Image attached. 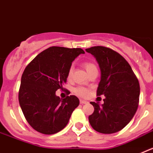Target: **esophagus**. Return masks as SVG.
<instances>
[{
  "mask_svg": "<svg viewBox=\"0 0 153 153\" xmlns=\"http://www.w3.org/2000/svg\"><path fill=\"white\" fill-rule=\"evenodd\" d=\"M79 102H80V103H81V104H86V103H88V102H87V101L83 100H80V101H79Z\"/></svg>",
  "mask_w": 153,
  "mask_h": 153,
  "instance_id": "esophagus-1",
  "label": "esophagus"
}]
</instances>
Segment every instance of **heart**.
Wrapping results in <instances>:
<instances>
[{"label": "heart", "mask_w": 153, "mask_h": 153, "mask_svg": "<svg viewBox=\"0 0 153 153\" xmlns=\"http://www.w3.org/2000/svg\"><path fill=\"white\" fill-rule=\"evenodd\" d=\"M83 66H84L85 69H86V72L88 73V74L91 72L92 70L97 69V66H96L93 63H92V62H90V61H86L85 62V63H83ZM72 74H73V68L71 67V68L69 70L68 74H67V78H68V79L71 78V76H72ZM74 92H75L76 94H77V95L83 97H86V96L88 95V93H89L88 90H86V89L83 88V87H77V88H76L75 90H74Z\"/></svg>", "instance_id": "b5f03b06"}]
</instances>
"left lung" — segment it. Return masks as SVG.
Masks as SVG:
<instances>
[{"instance_id":"1","label":"left lung","mask_w":153,"mask_h":153,"mask_svg":"<svg viewBox=\"0 0 153 153\" xmlns=\"http://www.w3.org/2000/svg\"><path fill=\"white\" fill-rule=\"evenodd\" d=\"M96 58L100 69L97 96L104 95L101 106L91 102L94 112L89 117L93 129L111 134L123 129L134 117L140 98V83L129 63L120 53L108 47L86 49Z\"/></svg>"}]
</instances>
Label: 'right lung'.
<instances>
[{"label": "right lung", "mask_w": 153, "mask_h": 153, "mask_svg": "<svg viewBox=\"0 0 153 153\" xmlns=\"http://www.w3.org/2000/svg\"><path fill=\"white\" fill-rule=\"evenodd\" d=\"M81 53H85L81 48L51 47L39 53L24 70L19 102L28 123L37 132L52 135L61 131L79 106L76 96L60 99L56 91L63 89L72 62Z\"/></svg>", "instance_id": "1"}]
</instances>
